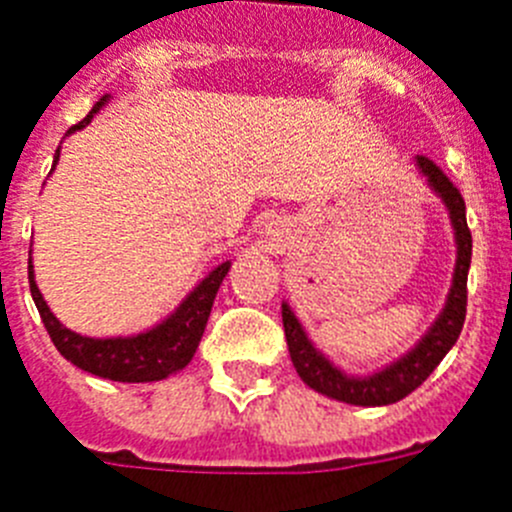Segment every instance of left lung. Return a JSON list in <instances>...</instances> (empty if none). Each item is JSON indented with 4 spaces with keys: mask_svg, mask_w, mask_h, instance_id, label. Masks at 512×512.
Segmentation results:
<instances>
[{
    "mask_svg": "<svg viewBox=\"0 0 512 512\" xmlns=\"http://www.w3.org/2000/svg\"><path fill=\"white\" fill-rule=\"evenodd\" d=\"M418 170L424 172L439 198L445 201L450 219L455 227V243H458V261H455V277L450 295H447L445 311L439 316L429 335L418 342L416 348L408 356L392 363L384 371L374 377H345L337 371L319 350L308 342L306 332L298 324L295 314L290 311L287 303H282V324H285L287 350H290V361H293L298 377L311 387V390L322 392L327 398H335L340 403L350 405H390L411 395L416 387L426 382V377L439 366V361L447 356V350L453 348L458 340L463 322H466V306H468V266H471V230L466 222V201L455 188L453 180L439 170L437 164L429 156H416Z\"/></svg>",
    "mask_w": 512,
    "mask_h": 512,
    "instance_id": "obj_1",
    "label": "left lung"
}]
</instances>
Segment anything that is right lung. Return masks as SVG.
I'll return each mask as SVG.
<instances>
[{
	"label": "right lung",
	"instance_id": "right-lung-1",
	"mask_svg": "<svg viewBox=\"0 0 512 512\" xmlns=\"http://www.w3.org/2000/svg\"><path fill=\"white\" fill-rule=\"evenodd\" d=\"M107 96H101L94 104V109L78 122L67 133L86 128L88 122L94 120V114L104 107ZM59 159V149L54 154V164ZM230 261L219 264L214 272L206 277L193 293L180 303L175 314L162 322L159 327L143 332L135 337H109V340H96V337H80L70 332L67 327L57 322V316L49 311L46 301L38 293L36 282H33V266L28 264V282H31V295L36 303L41 322L46 332L52 337L54 348L62 353L70 363L78 369L96 374L101 379H112V382H156L185 369L196 353L201 335H204L206 322H209L211 303L217 298V290L225 280Z\"/></svg>",
	"mask_w": 512,
	"mask_h": 512
}]
</instances>
